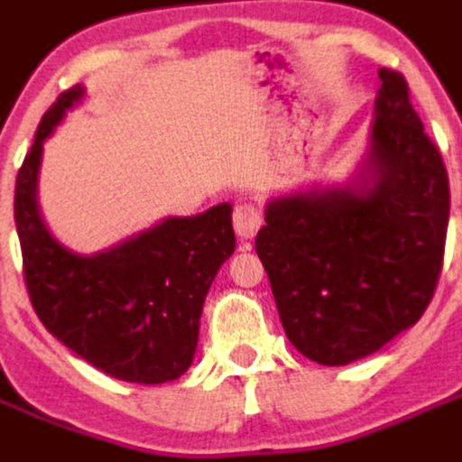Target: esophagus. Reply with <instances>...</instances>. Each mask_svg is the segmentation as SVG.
<instances>
[{
	"instance_id": "34e87169",
	"label": "esophagus",
	"mask_w": 462,
	"mask_h": 462,
	"mask_svg": "<svg viewBox=\"0 0 462 462\" xmlns=\"http://www.w3.org/2000/svg\"><path fill=\"white\" fill-rule=\"evenodd\" d=\"M232 225H235L239 239H254L255 232L261 230L263 216L254 204H239L235 208V216H232Z\"/></svg>"
}]
</instances>
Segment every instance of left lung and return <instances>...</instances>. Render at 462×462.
<instances>
[{"label": "left lung", "instance_id": "obj_1", "mask_svg": "<svg viewBox=\"0 0 462 462\" xmlns=\"http://www.w3.org/2000/svg\"><path fill=\"white\" fill-rule=\"evenodd\" d=\"M369 147L343 185L273 197L255 251L286 338L324 366L378 352L435 296L448 227V176L409 100L378 69Z\"/></svg>", "mask_w": 462, "mask_h": 462}]
</instances>
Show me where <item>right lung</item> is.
<instances>
[{"label": "right lung", "instance_id": "add662e5", "mask_svg": "<svg viewBox=\"0 0 462 462\" xmlns=\"http://www.w3.org/2000/svg\"><path fill=\"white\" fill-rule=\"evenodd\" d=\"M84 93L77 84L46 110L15 178L27 293L46 331L103 374L141 385L176 381L195 359L211 282L235 254L232 207L169 216L91 255L63 246L42 218L37 185L44 141Z\"/></svg>", "mask_w": 462, "mask_h": 462}]
</instances>
